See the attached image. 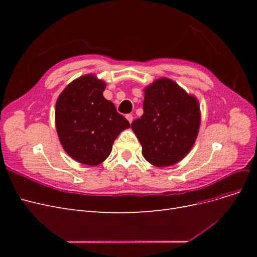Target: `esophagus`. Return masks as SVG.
Returning a JSON list of instances; mask_svg holds the SVG:
<instances>
[{"mask_svg": "<svg viewBox=\"0 0 257 257\" xmlns=\"http://www.w3.org/2000/svg\"><path fill=\"white\" fill-rule=\"evenodd\" d=\"M125 118L127 119V121H128L130 123L133 122V115H132V114H126V115H125Z\"/></svg>", "mask_w": 257, "mask_h": 257, "instance_id": "obj_1", "label": "esophagus"}]
</instances>
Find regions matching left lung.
<instances>
[{"mask_svg":"<svg viewBox=\"0 0 257 257\" xmlns=\"http://www.w3.org/2000/svg\"><path fill=\"white\" fill-rule=\"evenodd\" d=\"M144 91V114L133 121L132 130L150 164L175 165L195 144L200 126L198 100L168 78L157 79Z\"/></svg>","mask_w":257,"mask_h":257,"instance_id":"left-lung-1","label":"left lung"}]
</instances>
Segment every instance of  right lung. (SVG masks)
I'll list each match as a JSON object with an SVG mask.
<instances>
[{"label": "right lung", "instance_id": "add662e5", "mask_svg": "<svg viewBox=\"0 0 257 257\" xmlns=\"http://www.w3.org/2000/svg\"><path fill=\"white\" fill-rule=\"evenodd\" d=\"M106 82L93 74L79 77L62 91L56 103V128L65 152L84 165L103 163L128 121L104 97Z\"/></svg>", "mask_w": 257, "mask_h": 257}]
</instances>
